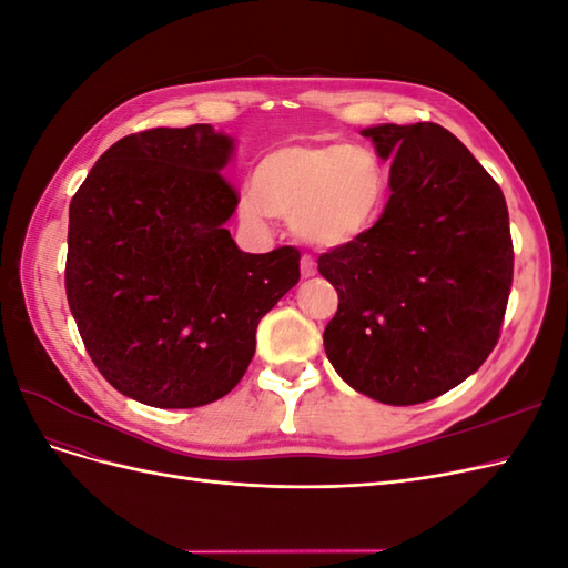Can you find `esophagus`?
<instances>
[{
  "label": "esophagus",
  "mask_w": 568,
  "mask_h": 568,
  "mask_svg": "<svg viewBox=\"0 0 568 568\" xmlns=\"http://www.w3.org/2000/svg\"><path fill=\"white\" fill-rule=\"evenodd\" d=\"M301 274H303L305 280L315 277V274H317V263H315V257H311V255H303V257H301Z\"/></svg>",
  "instance_id": "esophagus-1"
}]
</instances>
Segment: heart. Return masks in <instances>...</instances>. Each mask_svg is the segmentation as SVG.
I'll return each mask as SVG.
<instances>
[{"label": "heart", "instance_id": "obj_1", "mask_svg": "<svg viewBox=\"0 0 568 568\" xmlns=\"http://www.w3.org/2000/svg\"><path fill=\"white\" fill-rule=\"evenodd\" d=\"M386 173L376 153L346 144H284L257 161L236 203L242 225L267 232L291 222L301 242L336 248L363 236L382 213Z\"/></svg>", "mask_w": 568, "mask_h": 568}]
</instances>
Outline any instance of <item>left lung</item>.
Returning <instances> with one entry per match:
<instances>
[{"label":"left lung","instance_id":"obj_1","mask_svg":"<svg viewBox=\"0 0 568 568\" xmlns=\"http://www.w3.org/2000/svg\"><path fill=\"white\" fill-rule=\"evenodd\" d=\"M390 161L376 225L320 255L338 294L324 351L357 393L386 405L434 400L495 348L514 251L503 189L436 123L363 130Z\"/></svg>","mask_w":568,"mask_h":568}]
</instances>
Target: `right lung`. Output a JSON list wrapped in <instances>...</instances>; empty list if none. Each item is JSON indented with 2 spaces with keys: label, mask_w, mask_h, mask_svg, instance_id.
Listing matches in <instances>:
<instances>
[{
  "label": "right lung",
  "mask_w": 568,
  "mask_h": 568,
  "mask_svg": "<svg viewBox=\"0 0 568 568\" xmlns=\"http://www.w3.org/2000/svg\"><path fill=\"white\" fill-rule=\"evenodd\" d=\"M234 140L211 125L118 140L68 211L65 296L92 363L128 398L209 405L248 369L255 329L301 277V253H244L225 222Z\"/></svg>",
  "instance_id": "obj_1"
}]
</instances>
